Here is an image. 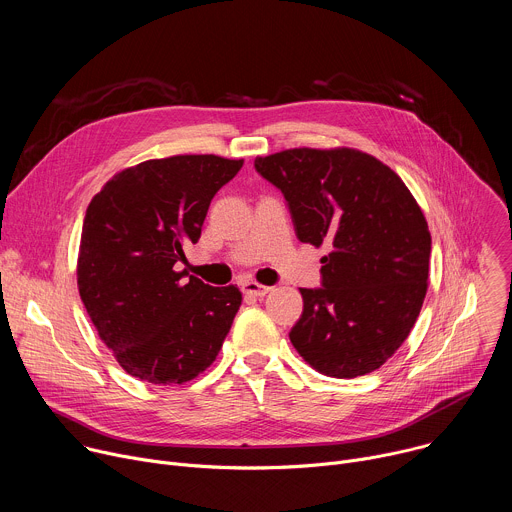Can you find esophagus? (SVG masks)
Returning a JSON list of instances; mask_svg holds the SVG:
<instances>
[{
  "instance_id": "1",
  "label": "esophagus",
  "mask_w": 512,
  "mask_h": 512,
  "mask_svg": "<svg viewBox=\"0 0 512 512\" xmlns=\"http://www.w3.org/2000/svg\"><path fill=\"white\" fill-rule=\"evenodd\" d=\"M243 294L245 296H251V298H263V296H267L269 291L273 289V287H269V285H261V283H257V281H245L243 283Z\"/></svg>"
}]
</instances>
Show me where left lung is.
I'll list each match as a JSON object with an SVG mask.
<instances>
[{
    "mask_svg": "<svg viewBox=\"0 0 512 512\" xmlns=\"http://www.w3.org/2000/svg\"><path fill=\"white\" fill-rule=\"evenodd\" d=\"M281 190L302 243L322 257V287L306 289L289 332L318 373L354 379L377 371L409 336L429 277L431 235L403 180L377 158L296 148L255 160Z\"/></svg>",
    "mask_w": 512,
    "mask_h": 512,
    "instance_id": "1",
    "label": "left lung"
}]
</instances>
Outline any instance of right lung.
Listing matches in <instances>:
<instances>
[{"instance_id": "obj_1", "label": "right lung", "mask_w": 512, "mask_h": 512, "mask_svg": "<svg viewBox=\"0 0 512 512\" xmlns=\"http://www.w3.org/2000/svg\"><path fill=\"white\" fill-rule=\"evenodd\" d=\"M243 168L221 156L148 160L115 174L91 200L77 265L99 338L141 381L182 385L214 362L243 302L174 265L200 239L210 200Z\"/></svg>"}]
</instances>
